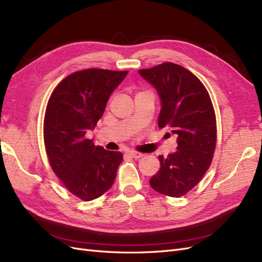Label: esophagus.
Segmentation results:
<instances>
[{
    "mask_svg": "<svg viewBox=\"0 0 262 262\" xmlns=\"http://www.w3.org/2000/svg\"><path fill=\"white\" fill-rule=\"evenodd\" d=\"M128 157H132V158H135V159H139V158H141L143 155L142 154H140V152H136V151H128L127 154Z\"/></svg>",
    "mask_w": 262,
    "mask_h": 262,
    "instance_id": "1",
    "label": "esophagus"
}]
</instances>
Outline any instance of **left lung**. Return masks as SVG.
<instances>
[{"mask_svg": "<svg viewBox=\"0 0 262 262\" xmlns=\"http://www.w3.org/2000/svg\"><path fill=\"white\" fill-rule=\"evenodd\" d=\"M138 73L159 95V127H170L177 141L174 154L159 156L160 170L150 179V186L166 196H184L212 161L216 142L212 102L202 82L181 65L167 62Z\"/></svg>", "mask_w": 262, "mask_h": 262, "instance_id": "1", "label": "left lung"}]
</instances>
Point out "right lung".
I'll list each match as a JSON object with an SVG mask.
<instances>
[{
    "label": "right lung",
    "instance_id": "1",
    "mask_svg": "<svg viewBox=\"0 0 262 262\" xmlns=\"http://www.w3.org/2000/svg\"><path fill=\"white\" fill-rule=\"evenodd\" d=\"M127 71L88 69L63 79L47 105L45 145L52 170L73 195L90 201L102 196L114 183L123 160L86 138L102 116L107 100Z\"/></svg>",
    "mask_w": 262,
    "mask_h": 262
}]
</instances>
